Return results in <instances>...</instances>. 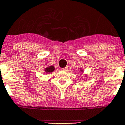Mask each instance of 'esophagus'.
Here are the masks:
<instances>
[{"label": "esophagus", "mask_w": 125, "mask_h": 125, "mask_svg": "<svg viewBox=\"0 0 125 125\" xmlns=\"http://www.w3.org/2000/svg\"><path fill=\"white\" fill-rule=\"evenodd\" d=\"M67 69H68V68L65 67V68H62V71H64V72H66V70H67Z\"/></svg>", "instance_id": "esophagus-1"}]
</instances>
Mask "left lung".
Wrapping results in <instances>:
<instances>
[{
	"label": "left lung",
	"mask_w": 125,
	"mask_h": 125,
	"mask_svg": "<svg viewBox=\"0 0 125 125\" xmlns=\"http://www.w3.org/2000/svg\"><path fill=\"white\" fill-rule=\"evenodd\" d=\"M80 72H83V70L82 69V68H80ZM87 76H88V75H85L86 77H87Z\"/></svg>",
	"instance_id": "obj_1"
}]
</instances>
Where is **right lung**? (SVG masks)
<instances>
[{"label":"right lung","instance_id":"1","mask_svg":"<svg viewBox=\"0 0 125 125\" xmlns=\"http://www.w3.org/2000/svg\"><path fill=\"white\" fill-rule=\"evenodd\" d=\"M55 68L54 66H47V67L44 68V72L47 73H52L55 70Z\"/></svg>","mask_w":125,"mask_h":125}]
</instances>
